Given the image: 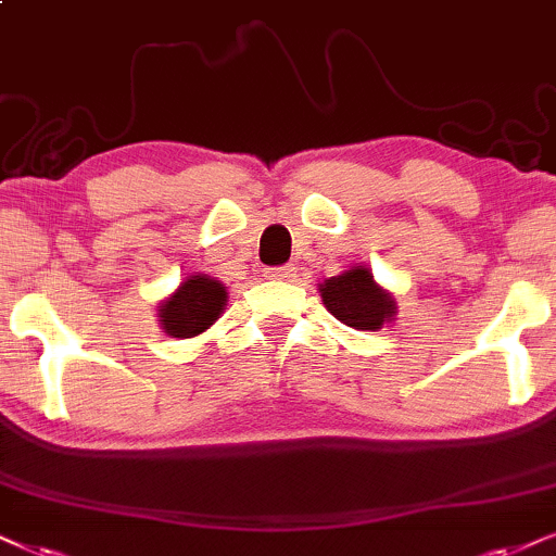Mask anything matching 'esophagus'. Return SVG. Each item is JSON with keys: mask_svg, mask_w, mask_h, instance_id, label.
Instances as JSON below:
<instances>
[{"mask_svg": "<svg viewBox=\"0 0 556 556\" xmlns=\"http://www.w3.org/2000/svg\"><path fill=\"white\" fill-rule=\"evenodd\" d=\"M266 277L279 279V282H282V279L294 277V266H271V269H266Z\"/></svg>", "mask_w": 556, "mask_h": 556, "instance_id": "1", "label": "esophagus"}]
</instances>
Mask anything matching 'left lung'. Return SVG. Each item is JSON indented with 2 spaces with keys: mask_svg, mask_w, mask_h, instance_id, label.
Here are the masks:
<instances>
[{
  "mask_svg": "<svg viewBox=\"0 0 556 556\" xmlns=\"http://www.w3.org/2000/svg\"><path fill=\"white\" fill-rule=\"evenodd\" d=\"M323 302L341 323L356 330H377L395 313L390 292L379 290L367 269H349L320 285Z\"/></svg>",
  "mask_w": 556,
  "mask_h": 556,
  "instance_id": "obj_1",
  "label": "left lung"
}]
</instances>
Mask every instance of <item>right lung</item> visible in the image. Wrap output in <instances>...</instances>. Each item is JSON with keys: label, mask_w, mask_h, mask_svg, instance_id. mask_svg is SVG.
Instances as JSON below:
<instances>
[{"label": "right lung", "mask_w": 556, "mask_h": 556, "mask_svg": "<svg viewBox=\"0 0 556 556\" xmlns=\"http://www.w3.org/2000/svg\"><path fill=\"white\" fill-rule=\"evenodd\" d=\"M226 305V287L215 279L194 274L181 282L177 292L161 302V326L172 339H192L217 320Z\"/></svg>", "instance_id": "add662e5"}]
</instances>
